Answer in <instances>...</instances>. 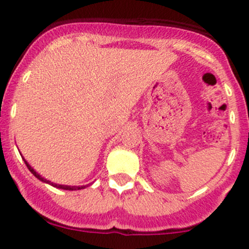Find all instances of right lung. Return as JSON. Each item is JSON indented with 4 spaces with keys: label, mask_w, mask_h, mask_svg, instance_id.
<instances>
[{
    "label": "right lung",
    "mask_w": 249,
    "mask_h": 249,
    "mask_svg": "<svg viewBox=\"0 0 249 249\" xmlns=\"http://www.w3.org/2000/svg\"><path fill=\"white\" fill-rule=\"evenodd\" d=\"M24 161H25V164H26L27 169H29L30 171H31L32 175H34V176H36V177L38 178L39 180H42V182L49 183V184H52L53 187H56V188H60V189H65V190H79V189H84V188L87 187V185H82V187H70V185H61V184H55V183H52V182H50V180H47L46 178L41 177V176H39L38 173H37L36 171H35V170L32 169V167L30 166L29 164H27V161H26V160H24Z\"/></svg>",
    "instance_id": "add662e5"
}]
</instances>
